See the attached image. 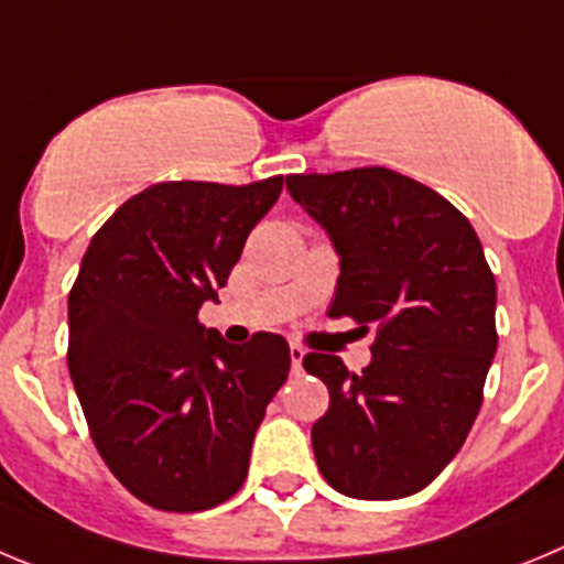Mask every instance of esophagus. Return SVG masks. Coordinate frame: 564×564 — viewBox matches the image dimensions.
I'll return each mask as SVG.
<instances>
[{
	"instance_id": "esophagus-1",
	"label": "esophagus",
	"mask_w": 564,
	"mask_h": 564,
	"mask_svg": "<svg viewBox=\"0 0 564 564\" xmlns=\"http://www.w3.org/2000/svg\"><path fill=\"white\" fill-rule=\"evenodd\" d=\"M303 357H306V351H303L301 345H289V359H292L294 373H301L303 370Z\"/></svg>"
}]
</instances>
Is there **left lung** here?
Instances as JSON below:
<instances>
[{
    "mask_svg": "<svg viewBox=\"0 0 564 564\" xmlns=\"http://www.w3.org/2000/svg\"><path fill=\"white\" fill-rule=\"evenodd\" d=\"M286 191L339 256L328 314L377 326L362 373L334 354L303 357L332 395L312 427L319 471L357 500L415 495L464 446L497 351V286L478 232L388 169L294 174Z\"/></svg>",
    "mask_w": 564,
    "mask_h": 564,
    "instance_id": "1",
    "label": "left lung"
}]
</instances>
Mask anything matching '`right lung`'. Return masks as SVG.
<instances>
[{"label": "right lung", "instance_id": "obj_1", "mask_svg": "<svg viewBox=\"0 0 564 564\" xmlns=\"http://www.w3.org/2000/svg\"><path fill=\"white\" fill-rule=\"evenodd\" d=\"M283 176L160 182L95 232L69 292V377L100 458L143 503L205 511L247 478L252 438L289 377V345H232L199 323Z\"/></svg>", "mask_w": 564, "mask_h": 564}]
</instances>
